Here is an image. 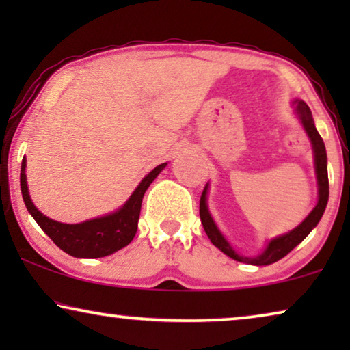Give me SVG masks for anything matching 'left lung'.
<instances>
[{"label": "left lung", "mask_w": 350, "mask_h": 350, "mask_svg": "<svg viewBox=\"0 0 350 350\" xmlns=\"http://www.w3.org/2000/svg\"><path fill=\"white\" fill-rule=\"evenodd\" d=\"M295 107H296V113H298L301 122H303V126L306 129V132H308L310 142H312L314 157H315V174H317V181H319V202L315 205L312 212L309 213V217L306 218L298 228H295L293 231H290L288 234H284V236L271 241L269 245L266 247V250L262 252L260 256L256 258L241 256L232 250L226 239L221 236V232H219L218 228L215 226L212 217H210L208 208H207V199H205L207 198V186H205L202 191V196H200V204H199L200 221H202V226L205 229V232H207L210 242H212L215 247H218L224 255H228L229 258H232V260L236 261L248 262V265H255V266H266L282 260V258L288 255V253L293 250L299 242H303L306 236H308V234L317 226L320 218H322V215L325 212V207H327L329 188H328L327 151H325V143L322 140V137H320V133L317 132V129L314 126L312 114H310V109L308 105H306L303 100H296Z\"/></svg>", "instance_id": "1"}]
</instances>
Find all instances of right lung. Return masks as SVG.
<instances>
[{"mask_svg": "<svg viewBox=\"0 0 350 350\" xmlns=\"http://www.w3.org/2000/svg\"><path fill=\"white\" fill-rule=\"evenodd\" d=\"M25 159L22 161L21 170V188L23 202L35 221L40 224L42 231L52 239V242L57 247L62 248L65 253L76 258H102L111 253L121 250L122 247L129 245L132 239L135 237L138 217H140L142 200L145 196L148 186L152 183V180L159 175V172L164 169L165 164L157 165L152 169L142 183L133 191L131 199L122 205L118 212L107 217L89 219V221L79 224H65L54 221L42 215L35 205H33L30 194L27 188V175H25Z\"/></svg>", "mask_w": 350, "mask_h": 350, "instance_id": "add662e5", "label": "right lung"}]
</instances>
